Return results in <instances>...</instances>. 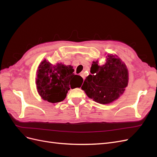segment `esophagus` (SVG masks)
<instances>
[{"instance_id":"esophagus-1","label":"esophagus","mask_w":157,"mask_h":157,"mask_svg":"<svg viewBox=\"0 0 157 157\" xmlns=\"http://www.w3.org/2000/svg\"><path fill=\"white\" fill-rule=\"evenodd\" d=\"M80 76H81V77H82L83 80H84V79H85V75H84V73L83 72H82L81 73H80Z\"/></svg>"}]
</instances>
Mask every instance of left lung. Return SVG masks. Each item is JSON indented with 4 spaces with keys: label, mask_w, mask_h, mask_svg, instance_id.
Instances as JSON below:
<instances>
[{
    "label": "left lung",
    "mask_w": 157,
    "mask_h": 157,
    "mask_svg": "<svg viewBox=\"0 0 157 157\" xmlns=\"http://www.w3.org/2000/svg\"><path fill=\"white\" fill-rule=\"evenodd\" d=\"M90 73L81 88L94 101L107 104L116 100L124 92L128 82V72L120 58L108 55L106 63L98 65L94 61ZM95 75H94V74Z\"/></svg>",
    "instance_id": "1"
}]
</instances>
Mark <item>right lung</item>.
I'll return each mask as SVG.
<instances>
[{"instance_id":"right-lung-1","label":"right lung","mask_w":157,"mask_h":157,"mask_svg":"<svg viewBox=\"0 0 157 157\" xmlns=\"http://www.w3.org/2000/svg\"><path fill=\"white\" fill-rule=\"evenodd\" d=\"M73 66L62 63L51 64L44 59L37 71L36 80L38 92L44 100L58 103L66 98L70 88H79L83 78L73 73Z\"/></svg>"}]
</instances>
